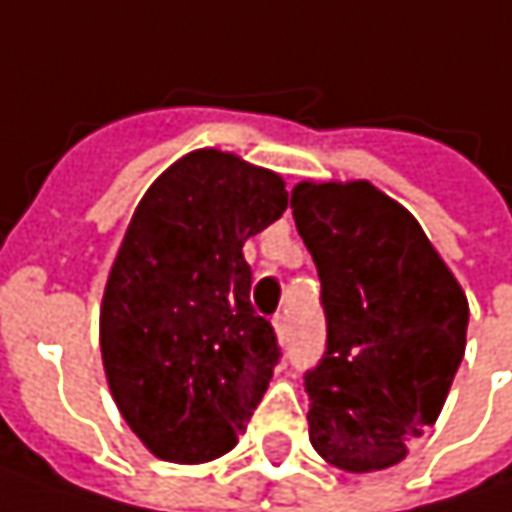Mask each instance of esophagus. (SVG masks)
Returning <instances> with one entry per match:
<instances>
[{"label": "esophagus", "instance_id": "1", "mask_svg": "<svg viewBox=\"0 0 512 512\" xmlns=\"http://www.w3.org/2000/svg\"><path fill=\"white\" fill-rule=\"evenodd\" d=\"M273 330H276V336H279V342H285V339H287L285 316H273Z\"/></svg>", "mask_w": 512, "mask_h": 512}]
</instances>
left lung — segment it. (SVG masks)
Segmentation results:
<instances>
[{
    "mask_svg": "<svg viewBox=\"0 0 512 512\" xmlns=\"http://www.w3.org/2000/svg\"><path fill=\"white\" fill-rule=\"evenodd\" d=\"M290 207L327 319L325 356L305 373L310 444L347 473L393 467L442 413L467 296L422 225L370 182H302Z\"/></svg>",
    "mask_w": 512,
    "mask_h": 512,
    "instance_id": "8db88e82",
    "label": "left lung"
}]
</instances>
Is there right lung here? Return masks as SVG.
Here are the masks:
<instances>
[{"mask_svg": "<svg viewBox=\"0 0 512 512\" xmlns=\"http://www.w3.org/2000/svg\"><path fill=\"white\" fill-rule=\"evenodd\" d=\"M287 207L279 173L193 150L142 196L110 267L99 344L113 402L156 459L225 456L282 350L242 247Z\"/></svg>", "mask_w": 512, "mask_h": 512, "instance_id": "1", "label": "right lung"}]
</instances>
